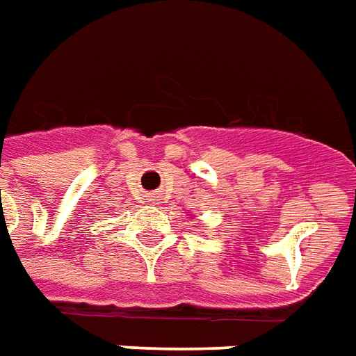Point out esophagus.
Listing matches in <instances>:
<instances>
[{
    "mask_svg": "<svg viewBox=\"0 0 356 356\" xmlns=\"http://www.w3.org/2000/svg\"><path fill=\"white\" fill-rule=\"evenodd\" d=\"M151 198H152V200H154V196H151Z\"/></svg>",
    "mask_w": 356,
    "mask_h": 356,
    "instance_id": "1",
    "label": "esophagus"
}]
</instances>
